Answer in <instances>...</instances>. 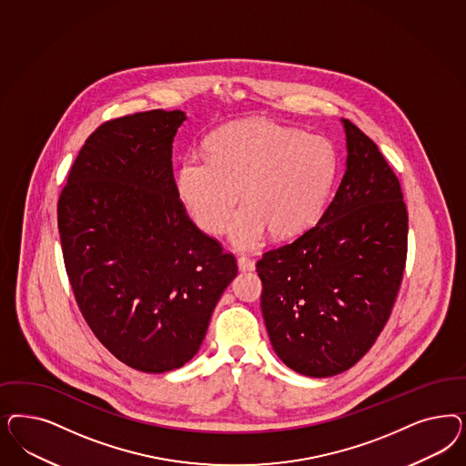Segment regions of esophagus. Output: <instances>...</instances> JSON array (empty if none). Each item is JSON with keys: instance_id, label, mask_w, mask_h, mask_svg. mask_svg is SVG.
<instances>
[{"instance_id": "34e87169", "label": "esophagus", "mask_w": 466, "mask_h": 466, "mask_svg": "<svg viewBox=\"0 0 466 466\" xmlns=\"http://www.w3.org/2000/svg\"><path fill=\"white\" fill-rule=\"evenodd\" d=\"M237 264H238V269L240 270H254L256 269V262L252 260V258H248V257H238V260H237Z\"/></svg>"}]
</instances>
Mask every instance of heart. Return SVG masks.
Segmentation results:
<instances>
[{
	"instance_id": "1",
	"label": "heart",
	"mask_w": 466,
	"mask_h": 466,
	"mask_svg": "<svg viewBox=\"0 0 466 466\" xmlns=\"http://www.w3.org/2000/svg\"><path fill=\"white\" fill-rule=\"evenodd\" d=\"M208 159H185L178 194L196 225L223 233L238 198L231 241L254 248L269 231L286 240L307 231L326 208L338 169L329 138L303 134L276 121L226 123L206 142Z\"/></svg>"
}]
</instances>
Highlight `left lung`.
<instances>
[{
    "label": "left lung",
    "instance_id": "8db88e82",
    "mask_svg": "<svg viewBox=\"0 0 466 466\" xmlns=\"http://www.w3.org/2000/svg\"><path fill=\"white\" fill-rule=\"evenodd\" d=\"M341 125L345 173L328 209L257 262L270 345L301 376H336L360 360L390 319L405 270L400 181L359 127Z\"/></svg>",
    "mask_w": 466,
    "mask_h": 466
}]
</instances>
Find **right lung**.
<instances>
[{"instance_id": "1", "label": "right lung", "mask_w": 466, "mask_h": 466, "mask_svg": "<svg viewBox=\"0 0 466 466\" xmlns=\"http://www.w3.org/2000/svg\"><path fill=\"white\" fill-rule=\"evenodd\" d=\"M187 120L154 109L106 121L58 200L66 274L96 338L128 367L163 374L192 360L237 260L187 216L173 140Z\"/></svg>"}]
</instances>
